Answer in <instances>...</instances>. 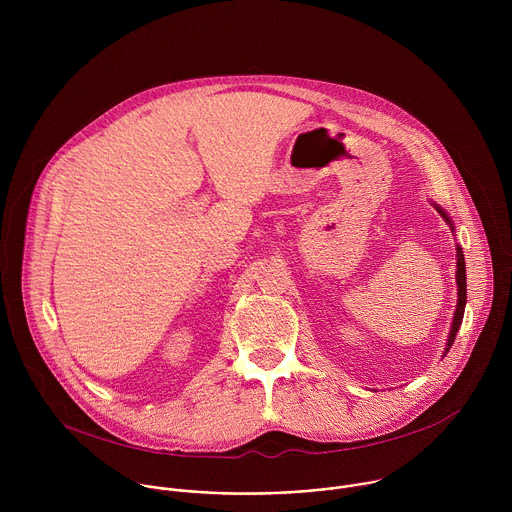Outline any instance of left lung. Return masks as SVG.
I'll return each instance as SVG.
<instances>
[{
  "instance_id": "left-lung-1",
  "label": "left lung",
  "mask_w": 512,
  "mask_h": 512,
  "mask_svg": "<svg viewBox=\"0 0 512 512\" xmlns=\"http://www.w3.org/2000/svg\"><path fill=\"white\" fill-rule=\"evenodd\" d=\"M437 210H440V214L446 218V221H450L448 218V214L440 208V206H435ZM456 253H458V273H456V283H458V308H456V314H454V324H452V332H450V338H448V348H446V352L450 350V346L454 344V340H456V332L460 330V324H462V318H464V308H466V263H464V253H462V249L458 247L456 249Z\"/></svg>"
}]
</instances>
